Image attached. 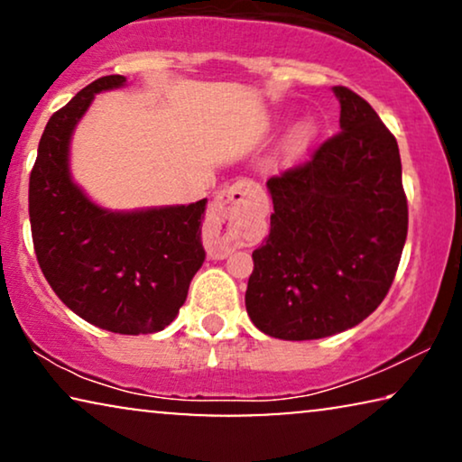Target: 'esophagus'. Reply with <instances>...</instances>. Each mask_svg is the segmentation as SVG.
<instances>
[{
  "instance_id": "34e87169",
  "label": "esophagus",
  "mask_w": 462,
  "mask_h": 462,
  "mask_svg": "<svg viewBox=\"0 0 462 462\" xmlns=\"http://www.w3.org/2000/svg\"><path fill=\"white\" fill-rule=\"evenodd\" d=\"M248 187H250L248 182H236V185L223 189V191L217 195V199H214V204L210 208V226L214 231H220V226L226 223V218H229L233 208L244 199ZM226 254H229V248H226V245H220V248H214L210 252V256L214 258H223Z\"/></svg>"
}]
</instances>
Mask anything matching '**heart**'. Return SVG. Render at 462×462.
Returning <instances> with one entry per match:
<instances>
[{"label":"heart","instance_id":"1","mask_svg":"<svg viewBox=\"0 0 462 462\" xmlns=\"http://www.w3.org/2000/svg\"><path fill=\"white\" fill-rule=\"evenodd\" d=\"M318 136V124L311 117H302L299 122L290 125V130L286 132L282 141V157L286 162H294L299 160L311 149V144Z\"/></svg>","mask_w":462,"mask_h":462}]
</instances>
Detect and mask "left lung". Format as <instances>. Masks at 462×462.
I'll return each mask as SVG.
<instances>
[{
	"mask_svg": "<svg viewBox=\"0 0 462 462\" xmlns=\"http://www.w3.org/2000/svg\"><path fill=\"white\" fill-rule=\"evenodd\" d=\"M340 132L267 180L271 231L252 252L245 309L282 340L332 337L387 296L408 236L395 136L362 97L334 86Z\"/></svg>",
	"mask_w": 462,
	"mask_h": 462,
	"instance_id": "left-lung-1",
	"label": "left lung"
}]
</instances>
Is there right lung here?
I'll return each instance as SVG.
<instances>
[{
    "label": "right lung",
    "instance_id": "obj_1",
    "mask_svg": "<svg viewBox=\"0 0 462 462\" xmlns=\"http://www.w3.org/2000/svg\"><path fill=\"white\" fill-rule=\"evenodd\" d=\"M125 86L106 75L50 117L29 179L37 263L56 296L88 324L116 334L170 326L204 264L206 201L113 212L94 204L69 168L75 125L98 92Z\"/></svg>",
    "mask_w": 462,
    "mask_h": 462
}]
</instances>
